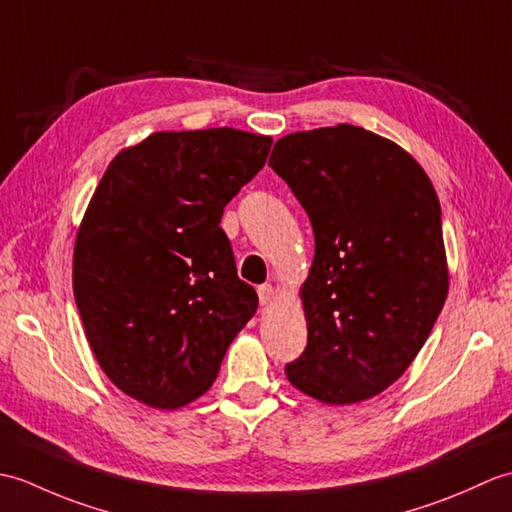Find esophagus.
<instances>
[{"label":"esophagus","instance_id":"esophagus-1","mask_svg":"<svg viewBox=\"0 0 512 512\" xmlns=\"http://www.w3.org/2000/svg\"><path fill=\"white\" fill-rule=\"evenodd\" d=\"M257 295H259V303H262V306H270V303L275 301V288L273 286H259V290H257Z\"/></svg>","mask_w":512,"mask_h":512}]
</instances>
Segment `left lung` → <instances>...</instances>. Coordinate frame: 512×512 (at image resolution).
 Listing matches in <instances>:
<instances>
[{
  "instance_id": "8db88e82",
  "label": "left lung",
  "mask_w": 512,
  "mask_h": 512,
  "mask_svg": "<svg viewBox=\"0 0 512 512\" xmlns=\"http://www.w3.org/2000/svg\"><path fill=\"white\" fill-rule=\"evenodd\" d=\"M268 165L314 231L308 345L286 376L325 405L374 398L407 372L447 299L438 193L394 140L347 123L279 138Z\"/></svg>"
}]
</instances>
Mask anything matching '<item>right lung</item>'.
Here are the masks:
<instances>
[{"label":"right lung","instance_id":"obj_1","mask_svg":"<svg viewBox=\"0 0 512 512\" xmlns=\"http://www.w3.org/2000/svg\"><path fill=\"white\" fill-rule=\"evenodd\" d=\"M270 145L233 127L156 132L118 151L85 209L76 308L105 376L147 407L200 398L257 310L220 220Z\"/></svg>","mask_w":512,"mask_h":512}]
</instances>
